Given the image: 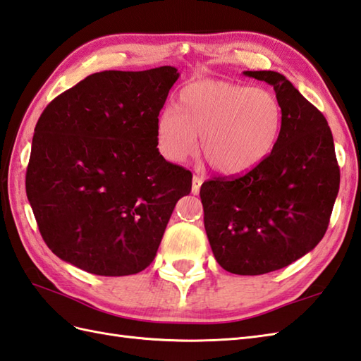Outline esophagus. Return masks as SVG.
<instances>
[{
    "label": "esophagus",
    "instance_id": "34e87169",
    "mask_svg": "<svg viewBox=\"0 0 361 361\" xmlns=\"http://www.w3.org/2000/svg\"><path fill=\"white\" fill-rule=\"evenodd\" d=\"M201 184H203V177H200V175H194V178H192V194L194 195L198 194Z\"/></svg>",
    "mask_w": 361,
    "mask_h": 361
}]
</instances>
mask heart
Returning a JSON list of instances; mask_svg holds the SVG:
<instances>
[{
	"label": "heart",
	"mask_w": 361,
	"mask_h": 361,
	"mask_svg": "<svg viewBox=\"0 0 361 361\" xmlns=\"http://www.w3.org/2000/svg\"><path fill=\"white\" fill-rule=\"evenodd\" d=\"M283 107L272 90L203 78L188 82L177 107L155 120L157 147L172 163L201 152L215 172L240 175L266 160L280 138Z\"/></svg>",
	"instance_id": "obj_1"
}]
</instances>
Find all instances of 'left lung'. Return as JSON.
<instances>
[{"label":"left lung","mask_w":361,"mask_h":361,"mask_svg":"<svg viewBox=\"0 0 361 361\" xmlns=\"http://www.w3.org/2000/svg\"><path fill=\"white\" fill-rule=\"evenodd\" d=\"M274 86L283 107L269 157L241 177L201 184L204 229L216 262L231 274L286 267L322 241L340 188V167L324 115L279 72L246 71Z\"/></svg>","instance_id":"left-lung-1"}]
</instances>
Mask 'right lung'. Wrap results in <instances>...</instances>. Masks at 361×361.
I'll return each instance as SVG.
<instances>
[{
  "mask_svg": "<svg viewBox=\"0 0 361 361\" xmlns=\"http://www.w3.org/2000/svg\"><path fill=\"white\" fill-rule=\"evenodd\" d=\"M180 73L172 66L104 71L47 104L35 126L26 194L44 243L104 276L154 262L192 173L157 149L155 120Z\"/></svg>",
  "mask_w": 361,
  "mask_h": 361,
  "instance_id": "right-lung-1",
  "label": "right lung"
}]
</instances>
